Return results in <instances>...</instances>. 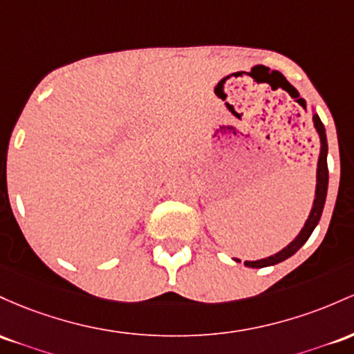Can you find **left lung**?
Listing matches in <instances>:
<instances>
[{"mask_svg":"<svg viewBox=\"0 0 354 354\" xmlns=\"http://www.w3.org/2000/svg\"><path fill=\"white\" fill-rule=\"evenodd\" d=\"M313 122H315V127L319 133L321 138V153H319V160H317V184H316V198L315 204H313L311 214H309L308 221H306L303 230L299 232V236L296 237L288 248H284L283 251H279L274 256L266 257V259H259V261H245V266L248 268H266V266H274L277 263H283V261L291 257L292 254L299 251L301 245H304V242L309 239V236L313 234V230L317 225V222L321 219V214H323L324 209V202H326V194H328V140H326V130H324L323 122L321 118L315 113L313 115ZM237 263H241L239 259H236Z\"/></svg>","mask_w":354,"mask_h":354,"instance_id":"8db88e82","label":"left lung"}]
</instances>
